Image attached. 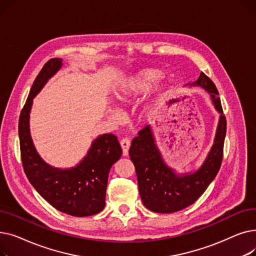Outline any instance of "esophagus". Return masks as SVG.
Here are the masks:
<instances>
[{
	"label": "esophagus",
	"mask_w": 256,
	"mask_h": 256,
	"mask_svg": "<svg viewBox=\"0 0 256 256\" xmlns=\"http://www.w3.org/2000/svg\"><path fill=\"white\" fill-rule=\"evenodd\" d=\"M120 145H121V148H122V152H124V156H128V150L130 147V142L128 139H122L120 141Z\"/></svg>",
	"instance_id": "obj_1"
}]
</instances>
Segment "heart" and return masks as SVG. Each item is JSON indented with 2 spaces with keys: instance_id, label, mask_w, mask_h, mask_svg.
Segmentation results:
<instances>
[{
  "instance_id": "heart-1",
  "label": "heart",
  "mask_w": 256,
  "mask_h": 256,
  "mask_svg": "<svg viewBox=\"0 0 256 256\" xmlns=\"http://www.w3.org/2000/svg\"><path fill=\"white\" fill-rule=\"evenodd\" d=\"M163 72L156 68H142L120 80L116 90L115 98L120 104H128L135 100L142 94L150 91L139 111V117L144 122L154 120L162 109L165 85L160 80ZM108 116L115 122L121 120V113L115 106H110L106 111Z\"/></svg>"
}]
</instances>
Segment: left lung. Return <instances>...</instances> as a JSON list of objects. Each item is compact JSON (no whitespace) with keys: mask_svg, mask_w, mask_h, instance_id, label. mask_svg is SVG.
<instances>
[{"mask_svg":"<svg viewBox=\"0 0 256 256\" xmlns=\"http://www.w3.org/2000/svg\"><path fill=\"white\" fill-rule=\"evenodd\" d=\"M186 86L200 87L210 94L214 110L219 113L218 124L202 163L189 172H178L166 163L156 144L152 126H147L132 140L130 156L136 168L142 202L156 212H176L193 204L216 178L222 162L226 120L218 90L204 72Z\"/></svg>","mask_w":256,"mask_h":256,"instance_id":"obj_1","label":"left lung"}]
</instances>
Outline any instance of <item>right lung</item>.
<instances>
[{
    "label": "right lung",
    "mask_w": 256,
    "mask_h": 256,
    "mask_svg": "<svg viewBox=\"0 0 256 256\" xmlns=\"http://www.w3.org/2000/svg\"><path fill=\"white\" fill-rule=\"evenodd\" d=\"M63 66L61 58L50 59L35 78L22 110L18 136L24 170L35 190L58 210L74 217L92 216L106 206L108 178L122 150L113 134L98 135L91 142L86 156L70 168H58L40 156L30 130L33 100L48 80Z\"/></svg>",
    "instance_id": "right-lung-1"
}]
</instances>
